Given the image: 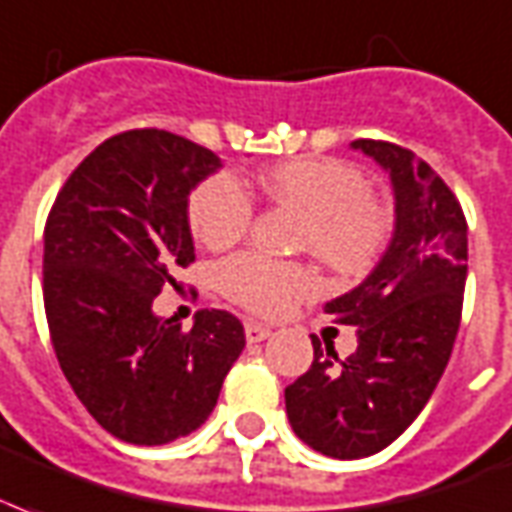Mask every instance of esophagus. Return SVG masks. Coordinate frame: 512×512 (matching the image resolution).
Returning a JSON list of instances; mask_svg holds the SVG:
<instances>
[{"instance_id": "1", "label": "esophagus", "mask_w": 512, "mask_h": 512, "mask_svg": "<svg viewBox=\"0 0 512 512\" xmlns=\"http://www.w3.org/2000/svg\"><path fill=\"white\" fill-rule=\"evenodd\" d=\"M273 330L268 325H260V322H247V327H244V335H247L249 343H260L265 341L268 335H271Z\"/></svg>"}]
</instances>
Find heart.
Returning a JSON list of instances; mask_svg holds the SVG:
<instances>
[{"label": "heart", "mask_w": 512, "mask_h": 512, "mask_svg": "<svg viewBox=\"0 0 512 512\" xmlns=\"http://www.w3.org/2000/svg\"><path fill=\"white\" fill-rule=\"evenodd\" d=\"M257 187L273 204L306 217L303 247L341 271H360L384 249L392 217L368 193V179L357 166L338 158H295L263 171ZM193 236L212 249L236 244L252 222V201L233 177L217 174L195 187L187 201ZM222 292L239 306L276 317L298 298L314 295V273L295 263L244 252L217 268Z\"/></svg>", "instance_id": "1"}]
</instances>
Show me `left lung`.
Wrapping results in <instances>:
<instances>
[{
    "label": "left lung",
    "mask_w": 512,
    "mask_h": 512,
    "mask_svg": "<svg viewBox=\"0 0 512 512\" xmlns=\"http://www.w3.org/2000/svg\"><path fill=\"white\" fill-rule=\"evenodd\" d=\"M395 190V233L368 279L325 311L357 327V351L338 360L314 343V362L284 389L290 424L333 459L378 454L411 427L454 349L467 282V222L443 179L400 144L357 139Z\"/></svg>",
    "instance_id": "left-lung-1"
}]
</instances>
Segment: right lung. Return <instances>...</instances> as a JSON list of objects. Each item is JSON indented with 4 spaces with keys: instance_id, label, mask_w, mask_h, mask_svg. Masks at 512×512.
I'll return each mask as SVG.
<instances>
[{
    "instance_id": "obj_1",
    "label": "right lung",
    "mask_w": 512,
    "mask_h": 512,
    "mask_svg": "<svg viewBox=\"0 0 512 512\" xmlns=\"http://www.w3.org/2000/svg\"><path fill=\"white\" fill-rule=\"evenodd\" d=\"M220 166L185 136L136 128L101 142L48 214L42 295L58 365L93 419L134 446L201 427L247 343L220 308L190 330L152 311L195 260L187 195Z\"/></svg>"
}]
</instances>
